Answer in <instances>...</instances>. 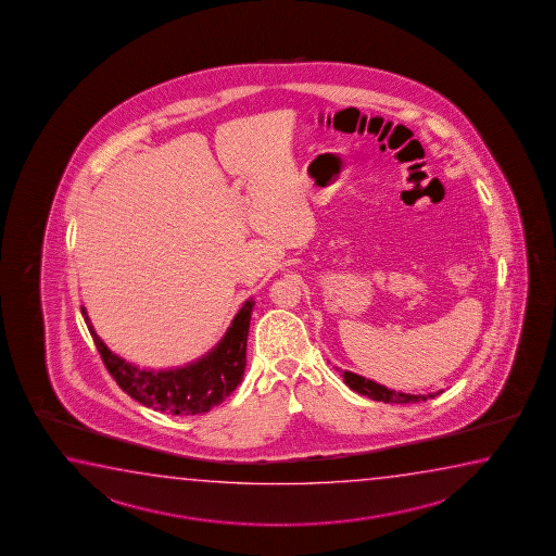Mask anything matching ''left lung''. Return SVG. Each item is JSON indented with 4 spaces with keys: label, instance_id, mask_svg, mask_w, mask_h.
<instances>
[{
    "label": "left lung",
    "instance_id": "obj_1",
    "mask_svg": "<svg viewBox=\"0 0 556 556\" xmlns=\"http://www.w3.org/2000/svg\"><path fill=\"white\" fill-rule=\"evenodd\" d=\"M339 369V368H337ZM341 371V369H339ZM344 383L351 387L352 391L368 396L371 401L381 402H393V404H410V402L428 401L433 399L435 394L441 393H429V394H408V393H396L393 389H387L383 384L376 383L371 379L358 376V374H352V371H341Z\"/></svg>",
    "mask_w": 556,
    "mask_h": 556
}]
</instances>
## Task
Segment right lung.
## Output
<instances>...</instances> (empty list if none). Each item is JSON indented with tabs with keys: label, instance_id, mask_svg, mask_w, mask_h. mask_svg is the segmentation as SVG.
<instances>
[{
	"label": "right lung",
	"instance_id": "obj_1",
	"mask_svg": "<svg viewBox=\"0 0 556 556\" xmlns=\"http://www.w3.org/2000/svg\"><path fill=\"white\" fill-rule=\"evenodd\" d=\"M254 300H247L222 341L205 356L175 369H140L113 354L96 334L83 309L88 331L103 364L121 389L152 410L172 416H197L222 404L239 387L247 368V341Z\"/></svg>",
	"mask_w": 556,
	"mask_h": 556
}]
</instances>
